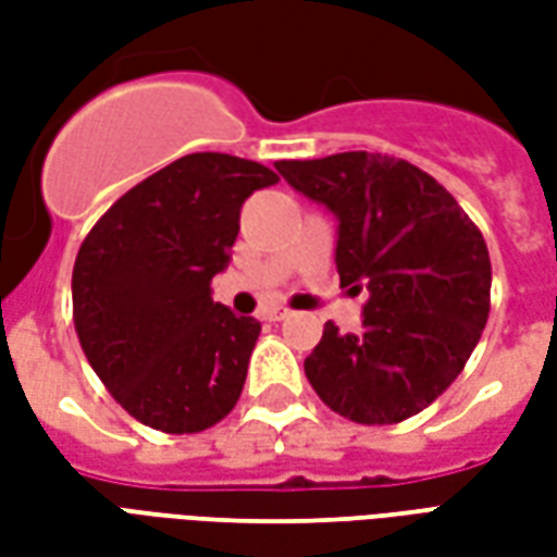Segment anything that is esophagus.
Masks as SVG:
<instances>
[{"mask_svg": "<svg viewBox=\"0 0 557 557\" xmlns=\"http://www.w3.org/2000/svg\"><path fill=\"white\" fill-rule=\"evenodd\" d=\"M292 310H286V307H268L265 313H262V319H268V322H283V319H289Z\"/></svg>", "mask_w": 557, "mask_h": 557, "instance_id": "1", "label": "esophagus"}]
</instances>
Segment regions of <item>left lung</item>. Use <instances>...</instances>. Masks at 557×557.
Returning <instances> with one entry per match:
<instances>
[{
  "mask_svg": "<svg viewBox=\"0 0 557 557\" xmlns=\"http://www.w3.org/2000/svg\"><path fill=\"white\" fill-rule=\"evenodd\" d=\"M280 175L339 220V286L367 289L363 327L327 322L304 373L327 409L399 423L442 397L490 319L492 265L454 196L409 160L343 151L280 160Z\"/></svg>",
  "mask_w": 557,
  "mask_h": 557,
  "instance_id": "left-lung-1",
  "label": "left lung"
}]
</instances>
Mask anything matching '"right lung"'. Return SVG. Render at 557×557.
<instances>
[{
  "mask_svg": "<svg viewBox=\"0 0 557 557\" xmlns=\"http://www.w3.org/2000/svg\"><path fill=\"white\" fill-rule=\"evenodd\" d=\"M220 151L172 160L131 187L79 244L74 327L115 403L151 430L214 426L242 397L262 325L214 304L247 196L277 184Z\"/></svg>",
  "mask_w": 557,
  "mask_h": 557,
  "instance_id": "right-lung-1",
  "label": "right lung"
}]
</instances>
